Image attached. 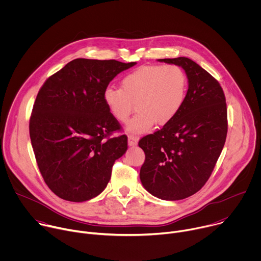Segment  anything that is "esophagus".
<instances>
[{
  "label": "esophagus",
  "instance_id": "34e87169",
  "mask_svg": "<svg viewBox=\"0 0 261 261\" xmlns=\"http://www.w3.org/2000/svg\"><path fill=\"white\" fill-rule=\"evenodd\" d=\"M138 139H139L138 136L133 135V134H129V135H128V143H129V145H131V146L136 145Z\"/></svg>",
  "mask_w": 261,
  "mask_h": 261
}]
</instances>
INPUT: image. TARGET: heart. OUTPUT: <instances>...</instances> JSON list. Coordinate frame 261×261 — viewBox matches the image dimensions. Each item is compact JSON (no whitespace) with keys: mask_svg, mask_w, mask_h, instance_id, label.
I'll return each instance as SVG.
<instances>
[{"mask_svg":"<svg viewBox=\"0 0 261 261\" xmlns=\"http://www.w3.org/2000/svg\"><path fill=\"white\" fill-rule=\"evenodd\" d=\"M188 76L178 65H145L128 73L121 89L108 87L103 100L110 115L118 122L126 123L135 109V118L128 130L142 133L155 123L164 126L181 110L188 93Z\"/></svg>","mask_w":261,"mask_h":261,"instance_id":"1","label":"heart"}]
</instances>
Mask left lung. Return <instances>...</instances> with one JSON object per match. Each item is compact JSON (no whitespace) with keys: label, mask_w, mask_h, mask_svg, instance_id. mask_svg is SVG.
<instances>
[{"label":"left lung","mask_w":261,"mask_h":261,"mask_svg":"<svg viewBox=\"0 0 261 261\" xmlns=\"http://www.w3.org/2000/svg\"><path fill=\"white\" fill-rule=\"evenodd\" d=\"M158 61L180 66L189 89L179 114L139 140L145 154L139 175L152 195L179 200L198 192L215 168L227 135L226 99L219 82L194 61L185 57Z\"/></svg>","instance_id":"obj_1"}]
</instances>
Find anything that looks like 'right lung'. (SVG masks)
I'll return each instance as SVG.
<instances>
[{"label":"right lung","instance_id":"right-lung-1","mask_svg":"<svg viewBox=\"0 0 261 261\" xmlns=\"http://www.w3.org/2000/svg\"><path fill=\"white\" fill-rule=\"evenodd\" d=\"M136 63L75 59L49 76L36 97L30 137L37 165L60 198L83 202L99 195L117 159L128 148L127 136L110 115L103 93L118 74Z\"/></svg>","mask_w":261,"mask_h":261}]
</instances>
